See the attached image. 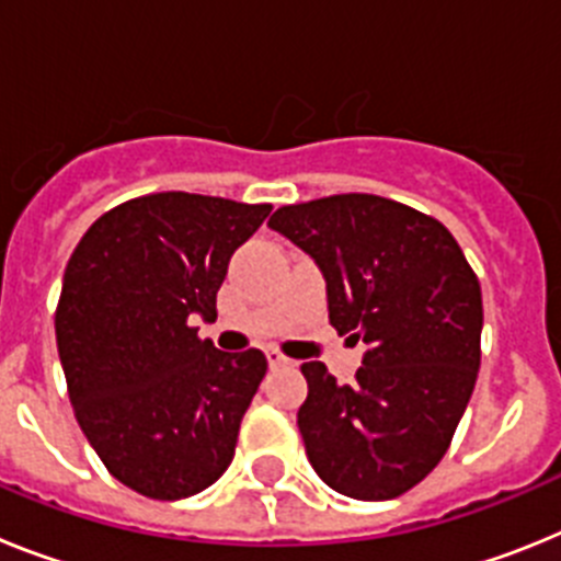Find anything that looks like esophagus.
Instances as JSON below:
<instances>
[{"instance_id": "obj_1", "label": "esophagus", "mask_w": 561, "mask_h": 561, "mask_svg": "<svg viewBox=\"0 0 561 561\" xmlns=\"http://www.w3.org/2000/svg\"><path fill=\"white\" fill-rule=\"evenodd\" d=\"M266 362H270V368H286V365H291L289 356H284L277 348H266Z\"/></svg>"}]
</instances>
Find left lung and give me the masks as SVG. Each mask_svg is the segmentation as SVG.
Wrapping results in <instances>:
<instances>
[{"label": "left lung", "mask_w": 561, "mask_h": 561, "mask_svg": "<svg viewBox=\"0 0 561 561\" xmlns=\"http://www.w3.org/2000/svg\"><path fill=\"white\" fill-rule=\"evenodd\" d=\"M270 227L320 266L331 325L368 345L351 385H336L323 362L300 365L309 463L345 497L410 492L447 455L472 399L478 275L438 219L374 193L284 205Z\"/></svg>", "instance_id": "8db88e82"}]
</instances>
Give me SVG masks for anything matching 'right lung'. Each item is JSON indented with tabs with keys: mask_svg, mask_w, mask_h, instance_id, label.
<instances>
[{
	"mask_svg": "<svg viewBox=\"0 0 561 561\" xmlns=\"http://www.w3.org/2000/svg\"><path fill=\"white\" fill-rule=\"evenodd\" d=\"M270 210L148 193L103 213L69 257L56 309L69 401L108 474L142 497L205 492L236 455L266 356L225 354L191 317L216 320L232 252Z\"/></svg>",
	"mask_w": 561,
	"mask_h": 561,
	"instance_id": "obj_1",
	"label": "right lung"
}]
</instances>
